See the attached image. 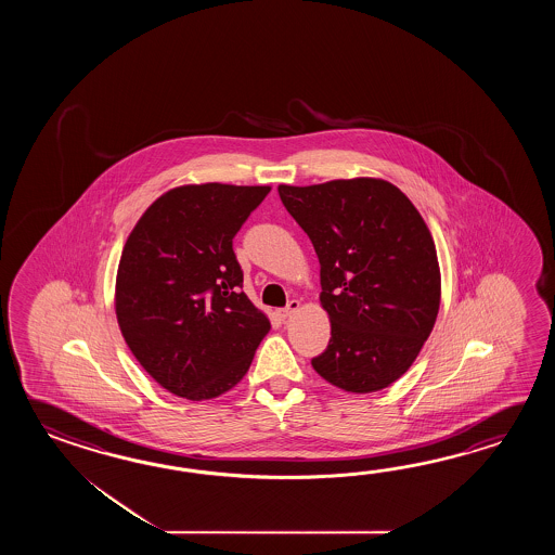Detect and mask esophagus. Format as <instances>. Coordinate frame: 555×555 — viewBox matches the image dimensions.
Returning <instances> with one entry per match:
<instances>
[{"label": "esophagus", "instance_id": "obj_1", "mask_svg": "<svg viewBox=\"0 0 555 555\" xmlns=\"http://www.w3.org/2000/svg\"><path fill=\"white\" fill-rule=\"evenodd\" d=\"M297 309H299V301H295L294 299V301H289V304H287V307H282V309H278V311H275V315L282 319V321H285V319L292 318V315H294Z\"/></svg>", "mask_w": 555, "mask_h": 555}]
</instances>
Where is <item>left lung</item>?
<instances>
[{"label": "left lung", "instance_id": "8db88e82", "mask_svg": "<svg viewBox=\"0 0 555 555\" xmlns=\"http://www.w3.org/2000/svg\"><path fill=\"white\" fill-rule=\"evenodd\" d=\"M321 266L331 339L311 365L349 392L385 389L413 365L437 321V248L413 202L377 178L280 189Z\"/></svg>", "mask_w": 555, "mask_h": 555}]
</instances>
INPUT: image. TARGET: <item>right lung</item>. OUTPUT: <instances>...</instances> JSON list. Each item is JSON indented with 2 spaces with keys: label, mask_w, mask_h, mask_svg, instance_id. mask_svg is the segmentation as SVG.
I'll return each instance as SVG.
<instances>
[{
  "label": "right lung",
  "mask_w": 555,
  "mask_h": 555,
  "mask_svg": "<svg viewBox=\"0 0 555 555\" xmlns=\"http://www.w3.org/2000/svg\"><path fill=\"white\" fill-rule=\"evenodd\" d=\"M270 186L192 184L142 214L117 273L118 327L151 377L189 401L237 385L270 331L242 292L234 237Z\"/></svg>",
  "instance_id": "obj_1"
}]
</instances>
